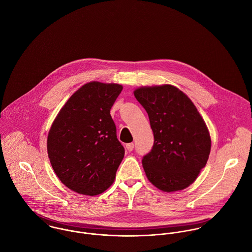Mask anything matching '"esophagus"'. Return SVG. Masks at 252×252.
<instances>
[{
  "label": "esophagus",
  "instance_id": "34e87169",
  "mask_svg": "<svg viewBox=\"0 0 252 252\" xmlns=\"http://www.w3.org/2000/svg\"><path fill=\"white\" fill-rule=\"evenodd\" d=\"M134 147H135V144H133V143L126 144V149H127L128 151H132V150L134 149Z\"/></svg>",
  "mask_w": 252,
  "mask_h": 252
}]
</instances>
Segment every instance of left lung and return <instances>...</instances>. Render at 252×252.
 Masks as SVG:
<instances>
[{
  "instance_id": "8db88e82",
  "label": "left lung",
  "mask_w": 252,
  "mask_h": 252,
  "mask_svg": "<svg viewBox=\"0 0 252 252\" xmlns=\"http://www.w3.org/2000/svg\"><path fill=\"white\" fill-rule=\"evenodd\" d=\"M146 110L154 144L143 157L148 180L165 192L193 183L211 152L207 125L192 101L179 88L165 84L134 91Z\"/></svg>"
}]
</instances>
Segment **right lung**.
<instances>
[{
    "label": "right lung",
    "instance_id": "1",
    "mask_svg": "<svg viewBox=\"0 0 252 252\" xmlns=\"http://www.w3.org/2000/svg\"><path fill=\"white\" fill-rule=\"evenodd\" d=\"M122 85L92 81L74 92L53 121L47 137L51 166L63 184L89 196L112 184L124 157L109 113Z\"/></svg>",
    "mask_w": 252,
    "mask_h": 252
}]
</instances>
